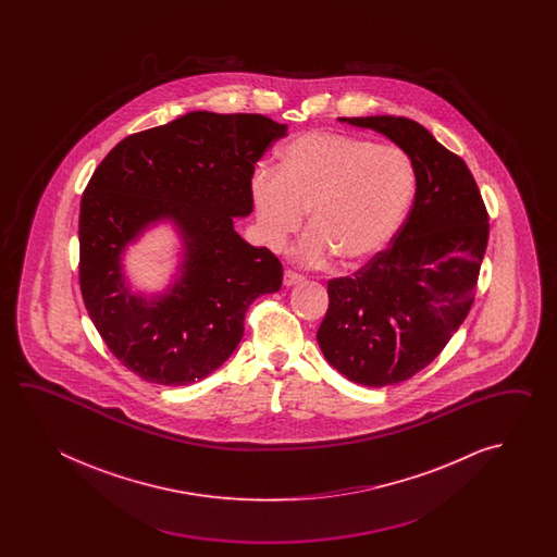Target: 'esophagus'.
Returning <instances> with one entry per match:
<instances>
[{
    "label": "esophagus",
    "instance_id": "esophagus-1",
    "mask_svg": "<svg viewBox=\"0 0 557 557\" xmlns=\"http://www.w3.org/2000/svg\"><path fill=\"white\" fill-rule=\"evenodd\" d=\"M302 281H305V276L295 273V271H286L283 276L284 286H295V284H300Z\"/></svg>",
    "mask_w": 557,
    "mask_h": 557
}]
</instances>
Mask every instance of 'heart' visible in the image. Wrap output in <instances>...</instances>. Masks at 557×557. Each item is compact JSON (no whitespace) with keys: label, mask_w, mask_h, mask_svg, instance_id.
Returning <instances> with one entry per match:
<instances>
[{"label":"heart","mask_w":557,"mask_h":557,"mask_svg":"<svg viewBox=\"0 0 557 557\" xmlns=\"http://www.w3.org/2000/svg\"><path fill=\"white\" fill-rule=\"evenodd\" d=\"M278 169L259 166L250 197L264 243L283 249L305 223L298 257L322 262L332 252L355 267L386 249L416 193L414 165L400 147L374 145L338 131H308L286 143Z\"/></svg>","instance_id":"b5f03b06"}]
</instances>
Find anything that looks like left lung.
I'll list each match as a JSON object with an SVG mask.
<instances>
[{"instance_id":"left-lung-1","label":"left lung","mask_w":557,"mask_h":557,"mask_svg":"<svg viewBox=\"0 0 557 557\" xmlns=\"http://www.w3.org/2000/svg\"><path fill=\"white\" fill-rule=\"evenodd\" d=\"M374 129L410 157L412 211L392 240L355 276L329 283L320 350L343 376L388 386L426 368L472 307L487 247V211L472 173L412 119L338 117Z\"/></svg>"}]
</instances>
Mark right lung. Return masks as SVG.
Segmentation results:
<instances>
[{
  "instance_id": "right-lung-1",
  "label": "right lung",
  "mask_w": 557,
  "mask_h": 557,
  "mask_svg": "<svg viewBox=\"0 0 557 557\" xmlns=\"http://www.w3.org/2000/svg\"><path fill=\"white\" fill-rule=\"evenodd\" d=\"M286 125L257 113L190 111L117 143L95 169L79 211V284L95 329L123 367L185 386L235 352L255 298L281 288L283 267L235 219L252 213L250 178ZM182 240L163 294H135L122 255L151 225Z\"/></svg>"
}]
</instances>
